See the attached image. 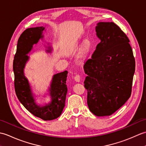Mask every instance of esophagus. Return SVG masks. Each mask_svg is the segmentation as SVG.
<instances>
[{
	"mask_svg": "<svg viewBox=\"0 0 146 146\" xmlns=\"http://www.w3.org/2000/svg\"><path fill=\"white\" fill-rule=\"evenodd\" d=\"M74 80H75V81L76 82H80V75H76L75 77H74Z\"/></svg>",
	"mask_w": 146,
	"mask_h": 146,
	"instance_id": "1",
	"label": "esophagus"
}]
</instances>
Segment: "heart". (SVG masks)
Segmentation results:
<instances>
[{
  "label": "heart",
  "instance_id": "obj_1",
  "mask_svg": "<svg viewBox=\"0 0 146 146\" xmlns=\"http://www.w3.org/2000/svg\"><path fill=\"white\" fill-rule=\"evenodd\" d=\"M91 41L89 39H85L83 41L80 49V52L78 56V60L80 63H83L87 58L88 54L90 50Z\"/></svg>",
  "mask_w": 146,
  "mask_h": 146
}]
</instances>
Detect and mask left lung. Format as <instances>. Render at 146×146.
Returning a JSON list of instances; mask_svg holds the SVG:
<instances>
[{
	"mask_svg": "<svg viewBox=\"0 0 146 146\" xmlns=\"http://www.w3.org/2000/svg\"><path fill=\"white\" fill-rule=\"evenodd\" d=\"M95 31L100 42L84 66V86L91 112L109 116L131 97L135 59L129 38L115 24L100 22Z\"/></svg>",
	"mask_w": 146,
	"mask_h": 146,
	"instance_id": "obj_1",
	"label": "left lung"
}]
</instances>
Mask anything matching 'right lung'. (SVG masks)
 I'll return each mask as SVG.
<instances>
[{
    "mask_svg": "<svg viewBox=\"0 0 146 146\" xmlns=\"http://www.w3.org/2000/svg\"><path fill=\"white\" fill-rule=\"evenodd\" d=\"M44 30L45 27L43 26L31 27L24 31L19 38L13 62L14 86L19 100L29 112L44 120H51L60 117L64 107L68 91L66 85L68 71L52 76L48 90L51 100L44 105L36 102L29 80L24 74V68L29 60L27 54L32 51L33 45L44 38ZM46 51L51 52L50 46Z\"/></svg>",
    "mask_w": 146,
    "mask_h": 146,
    "instance_id": "obj_1",
    "label": "right lung"
}]
</instances>
